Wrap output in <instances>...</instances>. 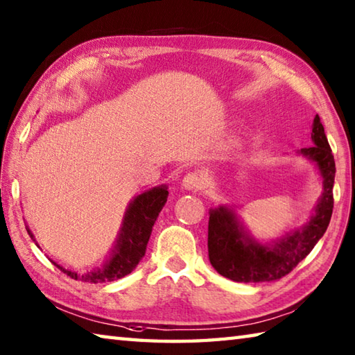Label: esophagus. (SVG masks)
<instances>
[{
    "mask_svg": "<svg viewBox=\"0 0 355 355\" xmlns=\"http://www.w3.org/2000/svg\"><path fill=\"white\" fill-rule=\"evenodd\" d=\"M204 187V178L199 173H189L182 179V189L185 190H199Z\"/></svg>",
    "mask_w": 355,
    "mask_h": 355,
    "instance_id": "34e87169",
    "label": "esophagus"
}]
</instances>
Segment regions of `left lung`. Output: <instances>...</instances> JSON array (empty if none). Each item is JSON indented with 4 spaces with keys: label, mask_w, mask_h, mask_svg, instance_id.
<instances>
[{
    "label": "left lung",
    "mask_w": 355,
    "mask_h": 355,
    "mask_svg": "<svg viewBox=\"0 0 355 355\" xmlns=\"http://www.w3.org/2000/svg\"><path fill=\"white\" fill-rule=\"evenodd\" d=\"M311 139L313 145L297 151V155L317 166L323 193L303 225L269 243H261L252 236L232 205L210 209L209 258L223 277L238 283H263L283 278L309 255L324 235L332 216L336 162L318 116L313 119Z\"/></svg>",
    "instance_id": "left-lung-1"
}]
</instances>
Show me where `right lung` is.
<instances>
[{"instance_id":"right-lung-1","label":"right lung","mask_w":355,"mask_h":355,"mask_svg":"<svg viewBox=\"0 0 355 355\" xmlns=\"http://www.w3.org/2000/svg\"><path fill=\"white\" fill-rule=\"evenodd\" d=\"M166 198H168V187L165 184L153 187V189L145 190L132 198L128 207H126L122 225H120V230L108 258L92 270L80 273L64 269L63 266L51 259L53 266H57L60 270L73 279L94 284L114 282V279L128 275L145 255L153 225H155L160 210L165 205ZM26 230L33 239V243L37 244V239L28 225H26Z\"/></svg>"}]
</instances>
